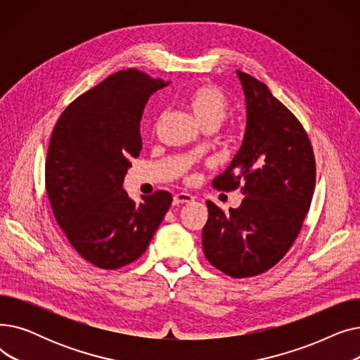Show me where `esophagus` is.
Wrapping results in <instances>:
<instances>
[{
    "label": "esophagus",
    "mask_w": 360,
    "mask_h": 360,
    "mask_svg": "<svg viewBox=\"0 0 360 360\" xmlns=\"http://www.w3.org/2000/svg\"><path fill=\"white\" fill-rule=\"evenodd\" d=\"M194 197L188 193H179L174 197V205H179V204H186V202H193Z\"/></svg>",
    "instance_id": "obj_1"
}]
</instances>
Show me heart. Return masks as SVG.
Here are the masks:
<instances>
[{
	"mask_svg": "<svg viewBox=\"0 0 360 360\" xmlns=\"http://www.w3.org/2000/svg\"><path fill=\"white\" fill-rule=\"evenodd\" d=\"M184 105L201 128L213 127L216 129L228 115V99L219 87L210 84L191 89L184 98Z\"/></svg>",
	"mask_w": 360,
	"mask_h": 360,
	"instance_id": "obj_1",
	"label": "heart"
}]
</instances>
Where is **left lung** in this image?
Segmentation results:
<instances>
[{
  "label": "left lung",
  "mask_w": 360,
  "mask_h": 360,
  "mask_svg": "<svg viewBox=\"0 0 360 360\" xmlns=\"http://www.w3.org/2000/svg\"><path fill=\"white\" fill-rule=\"evenodd\" d=\"M247 125L238 153L213 185L242 184L238 209L224 213L207 201L202 250L213 267L233 278L270 270L293 245L315 190V158L304 127L269 87L236 71Z\"/></svg>",
  "instance_id": "left-lung-1"
}]
</instances>
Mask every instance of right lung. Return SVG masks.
Segmentation results:
<instances>
[{"label": "right lung", "mask_w": 360, "mask_h": 360, "mask_svg": "<svg viewBox=\"0 0 360 360\" xmlns=\"http://www.w3.org/2000/svg\"><path fill=\"white\" fill-rule=\"evenodd\" d=\"M170 82L137 70L109 75L56 122L45 166L56 221L86 261L117 270L140 258L172 204L167 191L131 200L124 178L141 151L140 121L151 94Z\"/></svg>", "instance_id": "right-lung-1"}]
</instances>
